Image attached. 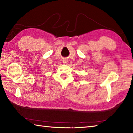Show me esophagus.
<instances>
[{
	"label": "esophagus",
	"instance_id": "34e87169",
	"mask_svg": "<svg viewBox=\"0 0 133 133\" xmlns=\"http://www.w3.org/2000/svg\"><path fill=\"white\" fill-rule=\"evenodd\" d=\"M63 63H67V59H63Z\"/></svg>",
	"mask_w": 133,
	"mask_h": 133
}]
</instances>
